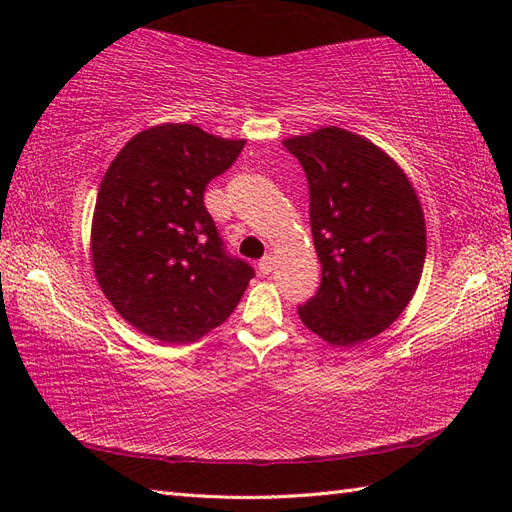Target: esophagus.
<instances>
[{
  "mask_svg": "<svg viewBox=\"0 0 512 512\" xmlns=\"http://www.w3.org/2000/svg\"><path fill=\"white\" fill-rule=\"evenodd\" d=\"M257 268H259V273H262V275H270V273H273V268H275V257L273 255L262 257V259H259Z\"/></svg>",
  "mask_w": 512,
  "mask_h": 512,
  "instance_id": "34e87169",
  "label": "esophagus"
}]
</instances>
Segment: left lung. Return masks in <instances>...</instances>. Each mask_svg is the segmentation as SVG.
Masks as SVG:
<instances>
[{"instance_id": "8db88e82", "label": "left lung", "mask_w": 512, "mask_h": 512, "mask_svg": "<svg viewBox=\"0 0 512 512\" xmlns=\"http://www.w3.org/2000/svg\"><path fill=\"white\" fill-rule=\"evenodd\" d=\"M306 171L310 228L321 262L317 295L297 308L332 345L372 339L407 308L427 233L418 195L385 151L339 127L286 140Z\"/></svg>"}]
</instances>
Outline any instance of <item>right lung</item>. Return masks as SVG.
I'll return each instance as SVG.
<instances>
[{
    "instance_id": "add662e5",
    "label": "right lung",
    "mask_w": 512,
    "mask_h": 512,
    "mask_svg": "<svg viewBox=\"0 0 512 512\" xmlns=\"http://www.w3.org/2000/svg\"><path fill=\"white\" fill-rule=\"evenodd\" d=\"M244 140L195 125H158L118 151L96 195L92 262L123 319L165 343H189L224 323L255 270L231 255L204 206L206 184Z\"/></svg>"
}]
</instances>
